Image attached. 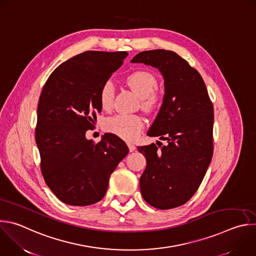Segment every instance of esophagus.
Instances as JSON below:
<instances>
[{
    "label": "esophagus",
    "mask_w": 256,
    "mask_h": 256,
    "mask_svg": "<svg viewBox=\"0 0 256 256\" xmlns=\"http://www.w3.org/2000/svg\"><path fill=\"white\" fill-rule=\"evenodd\" d=\"M128 150H130V152H134L136 150V146L134 144H128Z\"/></svg>",
    "instance_id": "obj_1"
}]
</instances>
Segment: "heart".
Here are the masks:
<instances>
[{
    "instance_id": "1",
    "label": "heart",
    "mask_w": 256,
    "mask_h": 256,
    "mask_svg": "<svg viewBox=\"0 0 256 256\" xmlns=\"http://www.w3.org/2000/svg\"><path fill=\"white\" fill-rule=\"evenodd\" d=\"M130 88L134 90L142 102L146 110H152L160 106L162 98L154 90L158 88V79L150 71L138 70L126 77ZM114 85L112 80H106L102 85L98 98L102 108H112L114 98ZM144 128V120L138 114H114L104 122V130L122 140H134L138 138Z\"/></svg>"
}]
</instances>
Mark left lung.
<instances>
[{
  "label": "left lung",
  "instance_id": "8db88e82",
  "mask_svg": "<svg viewBox=\"0 0 256 256\" xmlns=\"http://www.w3.org/2000/svg\"><path fill=\"white\" fill-rule=\"evenodd\" d=\"M132 63L158 68L164 80L162 104L148 136L166 144L138 146L146 158L140 192L154 208H176L197 192L212 160L213 104L200 73L174 51H142Z\"/></svg>",
  "mask_w": 256,
  "mask_h": 256
}]
</instances>
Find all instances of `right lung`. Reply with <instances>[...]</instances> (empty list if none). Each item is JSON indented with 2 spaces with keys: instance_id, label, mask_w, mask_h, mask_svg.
Segmentation results:
<instances>
[{
  "instance_id": "right-lung-1",
  "label": "right lung",
  "mask_w": 256,
  "mask_h": 256,
  "mask_svg": "<svg viewBox=\"0 0 256 256\" xmlns=\"http://www.w3.org/2000/svg\"><path fill=\"white\" fill-rule=\"evenodd\" d=\"M126 56L124 51H85L60 64L44 84L35 130L41 172L65 204L88 206L100 201L112 173L128 152L126 142L112 134L98 144L85 136L102 108V85Z\"/></svg>"
}]
</instances>
